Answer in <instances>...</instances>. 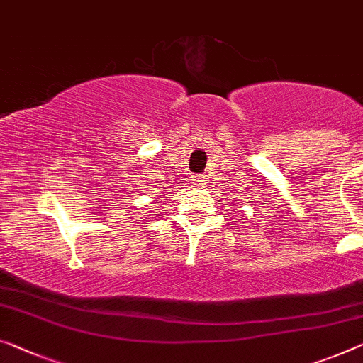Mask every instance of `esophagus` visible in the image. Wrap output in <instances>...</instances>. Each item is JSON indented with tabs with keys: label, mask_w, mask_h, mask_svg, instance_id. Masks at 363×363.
I'll return each instance as SVG.
<instances>
[{
	"label": "esophagus",
	"mask_w": 363,
	"mask_h": 363,
	"mask_svg": "<svg viewBox=\"0 0 363 363\" xmlns=\"http://www.w3.org/2000/svg\"><path fill=\"white\" fill-rule=\"evenodd\" d=\"M196 182H198V185H204V183L208 182V177H206V175H201V177H198V178H196Z\"/></svg>",
	"instance_id": "esophagus-1"
}]
</instances>
